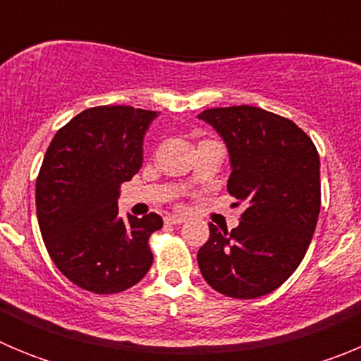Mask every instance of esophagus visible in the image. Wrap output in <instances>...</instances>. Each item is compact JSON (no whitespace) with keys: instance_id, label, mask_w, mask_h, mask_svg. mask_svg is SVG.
<instances>
[{"instance_id":"esophagus-1","label":"esophagus","mask_w":361,"mask_h":361,"mask_svg":"<svg viewBox=\"0 0 361 361\" xmlns=\"http://www.w3.org/2000/svg\"><path fill=\"white\" fill-rule=\"evenodd\" d=\"M184 216H178V215H168L164 216V222L166 224H171V226H178V224H183L184 222Z\"/></svg>"}]
</instances>
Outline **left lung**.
<instances>
[{
    "label": "left lung",
    "mask_w": 361,
    "mask_h": 361,
    "mask_svg": "<svg viewBox=\"0 0 361 361\" xmlns=\"http://www.w3.org/2000/svg\"><path fill=\"white\" fill-rule=\"evenodd\" d=\"M199 119L224 139L228 191L247 208L231 231L209 224L197 262L215 291L258 298L295 273L311 244L322 204L317 146L293 121L247 104L204 110Z\"/></svg>",
    "instance_id": "8db88e82"
}]
</instances>
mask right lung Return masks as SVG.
I'll list each match as a JSON object with an SVG mask.
<instances>
[{
  "mask_svg": "<svg viewBox=\"0 0 361 361\" xmlns=\"http://www.w3.org/2000/svg\"><path fill=\"white\" fill-rule=\"evenodd\" d=\"M157 111L95 106L57 130L36 180V212L50 258L85 291L121 293L152 267L149 237L162 219L119 216L121 184L142 166V141Z\"/></svg>",
  "mask_w": 361,
  "mask_h": 361,
  "instance_id": "1",
  "label": "right lung"
}]
</instances>
